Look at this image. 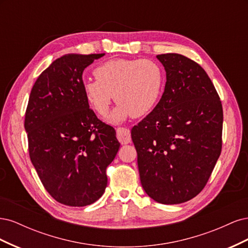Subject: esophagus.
Here are the masks:
<instances>
[{
    "instance_id": "34e87169",
    "label": "esophagus",
    "mask_w": 248,
    "mask_h": 248,
    "mask_svg": "<svg viewBox=\"0 0 248 248\" xmlns=\"http://www.w3.org/2000/svg\"><path fill=\"white\" fill-rule=\"evenodd\" d=\"M117 139L122 145L129 144L131 141V134L130 130L126 127H118L117 128Z\"/></svg>"
}]
</instances>
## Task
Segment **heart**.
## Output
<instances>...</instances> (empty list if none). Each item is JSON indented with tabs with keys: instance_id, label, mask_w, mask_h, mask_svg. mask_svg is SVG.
<instances>
[{
	"instance_id": "b5f03b06",
	"label": "heart",
	"mask_w": 248,
	"mask_h": 248,
	"mask_svg": "<svg viewBox=\"0 0 248 248\" xmlns=\"http://www.w3.org/2000/svg\"><path fill=\"white\" fill-rule=\"evenodd\" d=\"M95 80L84 84L86 99L104 118L111 101L119 103L110 121L119 123L130 116L148 115L158 103L164 87L161 66L150 59H112L94 69Z\"/></svg>"
}]
</instances>
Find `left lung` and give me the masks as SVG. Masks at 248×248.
Instances as JSON below:
<instances>
[{
    "mask_svg": "<svg viewBox=\"0 0 248 248\" xmlns=\"http://www.w3.org/2000/svg\"><path fill=\"white\" fill-rule=\"evenodd\" d=\"M167 71L161 99L132 127L141 186L160 204L204 189L222 148V104L206 71L179 54L158 55Z\"/></svg>",
    "mask_w": 248,
    "mask_h": 248,
    "instance_id": "1",
    "label": "left lung"
}]
</instances>
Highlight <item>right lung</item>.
I'll list each match as a JSON object with an SVG mask.
<instances>
[{"mask_svg":"<svg viewBox=\"0 0 248 248\" xmlns=\"http://www.w3.org/2000/svg\"><path fill=\"white\" fill-rule=\"evenodd\" d=\"M104 54H69L37 78L26 109L29 155L57 202L84 207L99 200L107 168L120 148L116 131L97 118L84 92L82 72Z\"/></svg>","mask_w":248,"mask_h":248,"instance_id":"1","label":"right lung"}]
</instances>
